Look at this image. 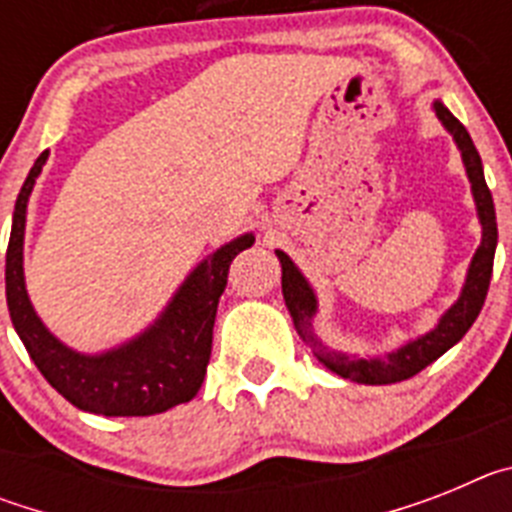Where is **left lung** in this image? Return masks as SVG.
Here are the masks:
<instances>
[{"instance_id":"1","label":"left lung","mask_w":512,"mask_h":512,"mask_svg":"<svg viewBox=\"0 0 512 512\" xmlns=\"http://www.w3.org/2000/svg\"><path fill=\"white\" fill-rule=\"evenodd\" d=\"M433 112H436V117L441 120L443 128L449 130L456 148L461 151V161H464L469 184H472V197L474 205H477L479 225H482V243H479V248L474 251L459 300L438 318L436 328H431L428 333H423V336L413 338V341L402 343L400 348H395L390 354L369 356V359L343 354V351L325 346L318 338V333H315V328H312V323H315V312H318V295H315V289L310 287L305 274L297 269V264L289 259L287 253L279 251V248L274 251L277 253L279 264H282L284 305H287L289 315H292V323H295L300 338L310 346L312 356H315L325 369H330V372L338 374V377L343 379H354V382L359 384H392L423 372L425 366L433 364L438 356L446 354L451 346H456V343L464 338V333L472 328L479 310L485 305L487 289H490L492 261H495L497 248V220L495 205H492V194L485 182L482 158H479L467 128L446 110V104H443L441 99H433Z\"/></svg>"}]
</instances>
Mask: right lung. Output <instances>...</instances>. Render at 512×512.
I'll use <instances>...</instances> for the list:
<instances>
[{
  "instance_id": "1",
  "label": "right lung",
  "mask_w": 512,
  "mask_h": 512,
  "mask_svg": "<svg viewBox=\"0 0 512 512\" xmlns=\"http://www.w3.org/2000/svg\"><path fill=\"white\" fill-rule=\"evenodd\" d=\"M48 161L40 153L17 194L12 233L7 246V307L17 336L53 390L84 413L130 418L166 413L192 400L202 387L212 351V325L220 295L228 284L230 261L253 246V233H243L212 251L189 271L169 305L143 333L102 354H81L58 341L38 318L25 287L27 200L35 179Z\"/></svg>"
}]
</instances>
